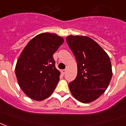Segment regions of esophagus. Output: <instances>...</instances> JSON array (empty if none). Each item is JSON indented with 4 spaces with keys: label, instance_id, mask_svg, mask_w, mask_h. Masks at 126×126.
I'll use <instances>...</instances> for the list:
<instances>
[{
    "label": "esophagus",
    "instance_id": "1",
    "mask_svg": "<svg viewBox=\"0 0 126 126\" xmlns=\"http://www.w3.org/2000/svg\"><path fill=\"white\" fill-rule=\"evenodd\" d=\"M61 73H62V74H63V75H65L66 73V69H63V70L61 71Z\"/></svg>",
    "mask_w": 126,
    "mask_h": 126
}]
</instances>
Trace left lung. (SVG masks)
<instances>
[{
  "label": "left lung",
  "mask_w": 126,
  "mask_h": 126,
  "mask_svg": "<svg viewBox=\"0 0 126 126\" xmlns=\"http://www.w3.org/2000/svg\"><path fill=\"white\" fill-rule=\"evenodd\" d=\"M75 55L77 75L69 83L71 93L82 103L95 101L106 92L112 77L110 59L96 42L86 36L67 37Z\"/></svg>",
  "instance_id": "1"
}]
</instances>
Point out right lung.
Wrapping results in <instances>:
<instances>
[{
  "label": "right lung",
  "instance_id": "add662e5",
  "mask_svg": "<svg viewBox=\"0 0 126 126\" xmlns=\"http://www.w3.org/2000/svg\"><path fill=\"white\" fill-rule=\"evenodd\" d=\"M62 37L44 32L35 36L18 57L15 74L19 86L28 97L36 101L51 95L59 81L53 54L63 44Z\"/></svg>",
  "mask_w": 126,
  "mask_h": 126
}]
</instances>
